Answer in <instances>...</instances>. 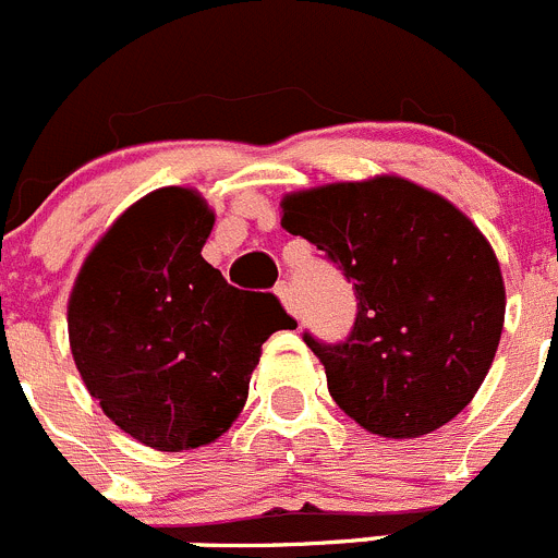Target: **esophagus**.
I'll return each instance as SVG.
<instances>
[{"instance_id":"1","label":"esophagus","mask_w":558,"mask_h":558,"mask_svg":"<svg viewBox=\"0 0 558 558\" xmlns=\"http://www.w3.org/2000/svg\"><path fill=\"white\" fill-rule=\"evenodd\" d=\"M276 299L282 301V306L288 310L290 315H295V295H293V288H290V282H279L276 284Z\"/></svg>"}]
</instances>
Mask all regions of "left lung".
Listing matches in <instances>:
<instances>
[{
	"label": "left lung",
	"mask_w": 558,
	"mask_h": 558,
	"mask_svg": "<svg viewBox=\"0 0 558 558\" xmlns=\"http://www.w3.org/2000/svg\"><path fill=\"white\" fill-rule=\"evenodd\" d=\"M282 227L354 282L345 342L304 335L337 407L387 439L453 421L493 365L506 313L498 257L476 223L439 193L381 173L288 193Z\"/></svg>",
	"instance_id": "8db88e82"
}]
</instances>
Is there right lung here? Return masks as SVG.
I'll list each match as a JSON object with an SVG mask.
<instances>
[{
    "instance_id": "add662e5",
    "label": "right lung",
    "mask_w": 558,
    "mask_h": 558,
    "mask_svg": "<svg viewBox=\"0 0 558 558\" xmlns=\"http://www.w3.org/2000/svg\"><path fill=\"white\" fill-rule=\"evenodd\" d=\"M216 213L191 187L124 209L69 295L74 365L101 412L157 451L216 442L240 415L263 342L295 320L202 257Z\"/></svg>"
}]
</instances>
